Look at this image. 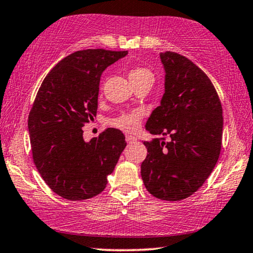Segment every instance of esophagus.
<instances>
[{
  "mask_svg": "<svg viewBox=\"0 0 253 253\" xmlns=\"http://www.w3.org/2000/svg\"><path fill=\"white\" fill-rule=\"evenodd\" d=\"M126 141L127 143H134L136 141V137L133 135H126Z\"/></svg>",
  "mask_w": 253,
  "mask_h": 253,
  "instance_id": "1",
  "label": "esophagus"
}]
</instances>
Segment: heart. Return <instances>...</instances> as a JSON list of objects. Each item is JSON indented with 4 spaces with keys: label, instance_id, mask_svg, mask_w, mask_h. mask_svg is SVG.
Returning a JSON list of instances; mask_svg holds the SVG:
<instances>
[{
    "label": "heart",
    "instance_id": "b5f03b06",
    "mask_svg": "<svg viewBox=\"0 0 253 253\" xmlns=\"http://www.w3.org/2000/svg\"><path fill=\"white\" fill-rule=\"evenodd\" d=\"M128 79L130 83L136 84L139 82H142V81L147 79H153V74H151L149 70L146 68H140V67H136V68H133L129 70L128 73ZM141 119H142V112L141 111H130V112H126L120 114L119 117L114 118L110 121L111 126L116 127V128H119L124 132H135V130L140 127Z\"/></svg>",
    "mask_w": 253,
    "mask_h": 253
}]
</instances>
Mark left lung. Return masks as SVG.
<instances>
[{"mask_svg": "<svg viewBox=\"0 0 253 253\" xmlns=\"http://www.w3.org/2000/svg\"><path fill=\"white\" fill-rule=\"evenodd\" d=\"M166 70L161 105L146 129L170 136L144 141L141 164L144 186L161 200L178 201L203 186L218 160L223 130L222 106L208 76L191 60L174 52L160 54Z\"/></svg>", "mask_w": 253, "mask_h": 253, "instance_id": "obj_1", "label": "left lung"}]
</instances>
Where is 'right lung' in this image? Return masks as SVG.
I'll return each instance as SVG.
<instances>
[{
  "label": "right lung",
  "mask_w": 253,
  "mask_h": 253,
  "mask_svg": "<svg viewBox=\"0 0 253 253\" xmlns=\"http://www.w3.org/2000/svg\"><path fill=\"white\" fill-rule=\"evenodd\" d=\"M128 52L77 50L42 81L29 114L32 156L50 190L67 200H85L104 191L126 147L121 130L107 128L89 142L84 125L98 107L100 76Z\"/></svg>",
  "instance_id": "obj_1"
}]
</instances>
